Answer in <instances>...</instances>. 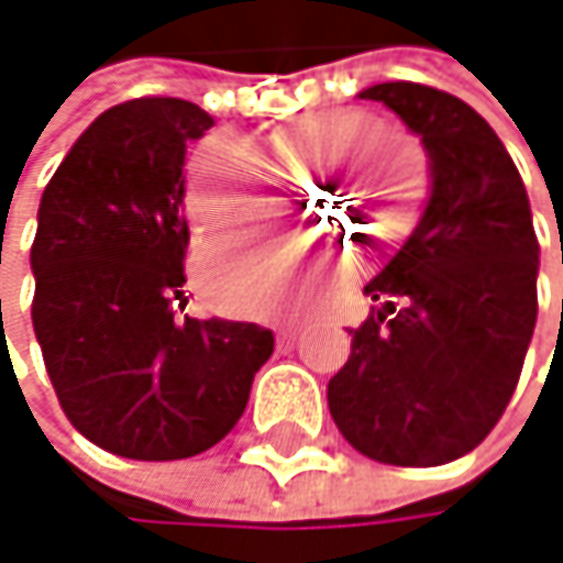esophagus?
<instances>
[{
    "mask_svg": "<svg viewBox=\"0 0 563 563\" xmlns=\"http://www.w3.org/2000/svg\"><path fill=\"white\" fill-rule=\"evenodd\" d=\"M297 327H284V330H276V340H279V346H294L297 343Z\"/></svg>",
    "mask_w": 563,
    "mask_h": 563,
    "instance_id": "obj_1",
    "label": "esophagus"
}]
</instances>
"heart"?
Masks as SVG:
<instances>
[{"label":"heart","mask_w":563,"mask_h":563,"mask_svg":"<svg viewBox=\"0 0 563 563\" xmlns=\"http://www.w3.org/2000/svg\"><path fill=\"white\" fill-rule=\"evenodd\" d=\"M380 133V119L364 109H333L313 112L297 119L294 126L279 133L276 150L294 159H320L336 153L350 143H360ZM371 143H364L367 150ZM360 150V146H356ZM397 159H384L364 183L356 186V196H387L397 199L390 223L400 227L420 207L427 192V173L420 156L410 146H390ZM353 153V150H346ZM336 153L333 159H343ZM183 210L186 220L199 233L227 230L260 217L263 210V179L256 163L230 140H207L199 146L183 173ZM300 253V240H279L256 253H240V236H220L199 246L196 273L220 303L233 310H269L279 300V276L287 273L294 256Z\"/></svg>","instance_id":"1"}]
</instances>
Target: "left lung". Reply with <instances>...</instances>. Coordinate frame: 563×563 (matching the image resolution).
Masks as SVG:
<instances>
[{
    "label": "left lung",
    "mask_w": 563,
    "mask_h": 563,
    "mask_svg": "<svg viewBox=\"0 0 563 563\" xmlns=\"http://www.w3.org/2000/svg\"><path fill=\"white\" fill-rule=\"evenodd\" d=\"M394 109L430 156V199L364 287L380 307L327 384L346 444L394 467L464 457L500 420L538 320V236L528 189L464 99L420 82L360 92Z\"/></svg>",
    "instance_id": "obj_1"
}]
</instances>
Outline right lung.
I'll return each instance as SVG.
<instances>
[{"instance_id":"obj_1","label":"right lung","mask_w":563,"mask_h":563,"mask_svg":"<svg viewBox=\"0 0 563 563\" xmlns=\"http://www.w3.org/2000/svg\"><path fill=\"white\" fill-rule=\"evenodd\" d=\"M213 126L196 102L106 109L53 173L32 240V327L69 423L130 461L210 451L246 410L273 333L183 310L186 143Z\"/></svg>"}]
</instances>
